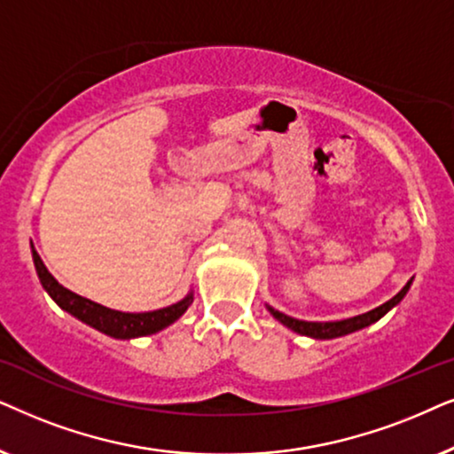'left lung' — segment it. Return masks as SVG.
I'll return each instance as SVG.
<instances>
[{
	"label": "left lung",
	"mask_w": 454,
	"mask_h": 454,
	"mask_svg": "<svg viewBox=\"0 0 454 454\" xmlns=\"http://www.w3.org/2000/svg\"><path fill=\"white\" fill-rule=\"evenodd\" d=\"M409 286H411V282L404 284L403 290L396 294V297H392L390 301H386L384 305L376 307V309L367 311V313H364V316H357V317L340 319V322H303V319H294V317L284 316V313L276 311L274 307H268V311L278 319V322H282L284 325H288L290 330L299 332V334H303V336H311V338H319V340H325V338H336V336L350 334V332L361 330V328H365V325L378 322V319L382 317V316H386V313H388L392 307L401 303L404 294H407Z\"/></svg>",
	"instance_id": "obj_1"
}]
</instances>
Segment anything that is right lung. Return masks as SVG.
I'll use <instances>...</instances> for the list:
<instances>
[{"instance_id": "right-lung-1", "label": "right lung", "mask_w": 454, "mask_h": 454, "mask_svg": "<svg viewBox=\"0 0 454 454\" xmlns=\"http://www.w3.org/2000/svg\"><path fill=\"white\" fill-rule=\"evenodd\" d=\"M33 262H35V268H37L39 280L43 284V288L50 293V297L56 301L64 311L72 313V316L81 319V322L93 325L95 330L104 332V334L114 336V338H126V340H129V338L155 334V332L164 330L166 325L176 322V319L183 316V313L189 309V305L192 303V294H189V297L178 301V303L157 311L122 313L116 309H107L104 305L93 303V301L84 297H78V294L70 293L68 288H64L62 284H59L50 271H47L45 263L41 262L39 253L35 249H33Z\"/></svg>"}]
</instances>
